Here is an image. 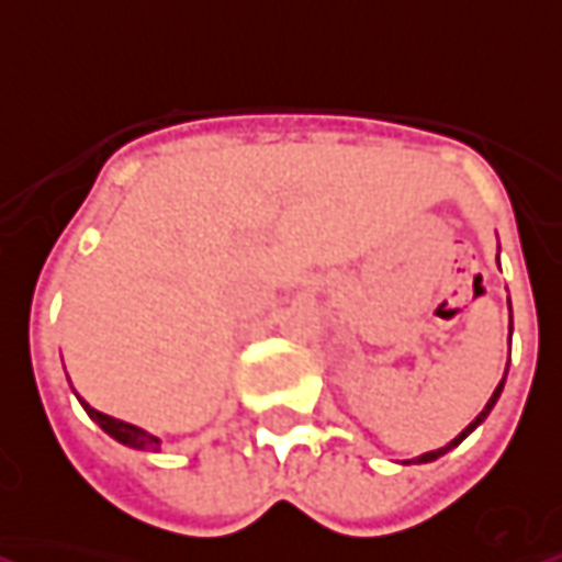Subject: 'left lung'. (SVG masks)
<instances>
[{"mask_svg":"<svg viewBox=\"0 0 562 562\" xmlns=\"http://www.w3.org/2000/svg\"><path fill=\"white\" fill-rule=\"evenodd\" d=\"M508 310H512V301H508ZM508 347H512V322H508ZM505 374H508V371H505ZM502 386H505V376H502V380H499V386L493 390V395H490V402L484 404V411H481V414H477V417H474L472 423L465 426V429L459 431V435H457V438H453V441H450V445L438 447V450H429V453H423V457H417V459H407V462H431V459L445 457L447 450H453V447H457L459 441H462V438H469V435H472V431L477 429V426H481V423H484L486 417H490V411L496 407V402H499V395H502Z\"/></svg>","mask_w":562,"mask_h":562,"instance_id":"obj_1","label":"left lung"}]
</instances>
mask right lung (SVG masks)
I'll return each mask as SVG.
<instances>
[{
	"instance_id": "add662e5",
	"label": "right lung",
	"mask_w": 562,
	"mask_h": 562,
	"mask_svg": "<svg viewBox=\"0 0 562 562\" xmlns=\"http://www.w3.org/2000/svg\"><path fill=\"white\" fill-rule=\"evenodd\" d=\"M78 402H81V407L88 411V417L100 426V429L105 431V435H112L117 445L124 447H133V450H160V438L158 435H151V431L139 429V426H133V423H124V419H115L109 417V414H103V411H97V407H90L81 395H78Z\"/></svg>"
}]
</instances>
